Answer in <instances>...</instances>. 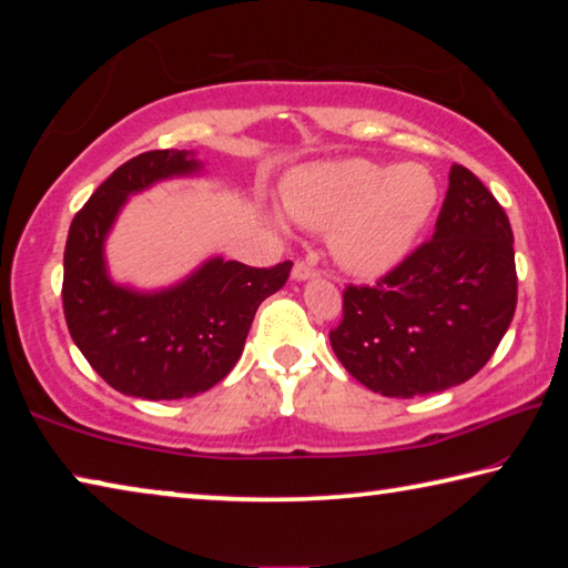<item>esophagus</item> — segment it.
<instances>
[{
  "label": "esophagus",
  "instance_id": "esophagus-1",
  "mask_svg": "<svg viewBox=\"0 0 568 568\" xmlns=\"http://www.w3.org/2000/svg\"><path fill=\"white\" fill-rule=\"evenodd\" d=\"M317 274V266L312 264V261H304V258H296L294 261V268H292V276L296 282H304V278H312Z\"/></svg>",
  "mask_w": 568,
  "mask_h": 568
}]
</instances>
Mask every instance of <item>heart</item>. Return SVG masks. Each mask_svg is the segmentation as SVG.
Instances as JSON below:
<instances>
[{
    "label": "heart",
    "instance_id": "b5f03b06",
    "mask_svg": "<svg viewBox=\"0 0 568 568\" xmlns=\"http://www.w3.org/2000/svg\"><path fill=\"white\" fill-rule=\"evenodd\" d=\"M286 215L329 231V248L355 274H378L412 248L436 205V180L422 164L337 160L307 164L282 182Z\"/></svg>",
    "mask_w": 568,
    "mask_h": 568
}]
</instances>
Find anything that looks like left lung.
Listing matches in <instances>:
<instances>
[{
  "label": "left lung",
  "mask_w": 568,
  "mask_h": 568,
  "mask_svg": "<svg viewBox=\"0 0 568 568\" xmlns=\"http://www.w3.org/2000/svg\"><path fill=\"white\" fill-rule=\"evenodd\" d=\"M516 251L503 205L452 164L436 231L375 284H347L329 345L375 394L414 398L473 378L508 333Z\"/></svg>",
  "instance_id": "left-lung-1"
}]
</instances>
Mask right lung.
<instances>
[{
    "label": "right lung",
    "instance_id": "right-lung-1",
    "mask_svg": "<svg viewBox=\"0 0 568 568\" xmlns=\"http://www.w3.org/2000/svg\"><path fill=\"white\" fill-rule=\"evenodd\" d=\"M190 152L152 150L103 182L75 213L63 258V312L91 368L121 394L146 400L190 398L239 363L258 304L282 290L292 261L256 268L211 258L172 290L139 294L111 284L103 239L124 200L152 182L190 174Z\"/></svg>",
    "mask_w": 568,
    "mask_h": 568
}]
</instances>
